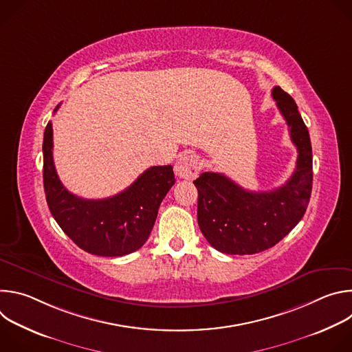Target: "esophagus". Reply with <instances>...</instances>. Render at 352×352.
<instances>
[{"mask_svg": "<svg viewBox=\"0 0 352 352\" xmlns=\"http://www.w3.org/2000/svg\"><path fill=\"white\" fill-rule=\"evenodd\" d=\"M174 171L175 174L179 177V178H184V179H195L200 171V167H199V162H197V157L195 155H182L175 166H174Z\"/></svg>", "mask_w": 352, "mask_h": 352, "instance_id": "obj_1", "label": "esophagus"}]
</instances>
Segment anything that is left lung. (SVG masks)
<instances>
[{
	"mask_svg": "<svg viewBox=\"0 0 352 352\" xmlns=\"http://www.w3.org/2000/svg\"><path fill=\"white\" fill-rule=\"evenodd\" d=\"M272 96L296 146L291 178L269 192L241 188L219 173H204L197 188V224L208 242L228 255H254L280 242L304 217L312 192V146L294 98L280 86Z\"/></svg>",
	"mask_w": 352,
	"mask_h": 352,
	"instance_id": "left-lung-1",
	"label": "left lung"
}]
</instances>
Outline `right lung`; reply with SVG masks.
Instances as JSON below:
<instances>
[{"mask_svg": "<svg viewBox=\"0 0 352 352\" xmlns=\"http://www.w3.org/2000/svg\"><path fill=\"white\" fill-rule=\"evenodd\" d=\"M43 182L50 212L80 249L97 256H124L147 241L175 178L171 166H155L116 196L82 199L68 192L57 175L53 126L48 122L43 140Z\"/></svg>", "mask_w": 352, "mask_h": 352, "instance_id": "add662e5", "label": "right lung"}]
</instances>
